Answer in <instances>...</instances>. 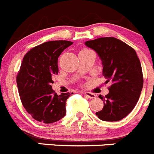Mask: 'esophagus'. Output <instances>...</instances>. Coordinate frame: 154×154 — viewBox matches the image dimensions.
Segmentation results:
<instances>
[{"mask_svg": "<svg viewBox=\"0 0 154 154\" xmlns=\"http://www.w3.org/2000/svg\"><path fill=\"white\" fill-rule=\"evenodd\" d=\"M83 94H84L85 96L87 97L88 98H89V99H92V98H94L95 97H96V95L94 94V93H91V92H84L83 93Z\"/></svg>", "mask_w": 154, "mask_h": 154, "instance_id": "34e87169", "label": "esophagus"}]
</instances>
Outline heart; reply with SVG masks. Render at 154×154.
I'll return each mask as SVG.
<instances>
[{"label": "heart", "instance_id": "1", "mask_svg": "<svg viewBox=\"0 0 154 154\" xmlns=\"http://www.w3.org/2000/svg\"><path fill=\"white\" fill-rule=\"evenodd\" d=\"M88 52H91V50H90L89 49H87V48H85V49H82L80 51V53H88ZM79 53V54H80Z\"/></svg>", "mask_w": 154, "mask_h": 154}]
</instances>
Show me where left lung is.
<instances>
[{
	"mask_svg": "<svg viewBox=\"0 0 154 154\" xmlns=\"http://www.w3.org/2000/svg\"><path fill=\"white\" fill-rule=\"evenodd\" d=\"M98 53L102 62L103 75L111 82L105 97L102 110L96 112L99 119L118 121L131 112L137 105L143 85L142 68L134 49L115 37H101L85 42Z\"/></svg>",
	"mask_w": 154,
	"mask_h": 154,
	"instance_id": "left-lung-1",
	"label": "left lung"
}]
</instances>
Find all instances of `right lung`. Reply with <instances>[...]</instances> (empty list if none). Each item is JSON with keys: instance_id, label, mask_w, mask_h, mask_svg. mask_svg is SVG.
Instances as JSON below:
<instances>
[{"instance_id": "1", "label": "right lung", "mask_w": 154, "mask_h": 154, "mask_svg": "<svg viewBox=\"0 0 154 154\" xmlns=\"http://www.w3.org/2000/svg\"><path fill=\"white\" fill-rule=\"evenodd\" d=\"M72 43L67 40L46 42L31 49L23 59L17 75L18 91L23 106L37 121L51 124L66 115V101L70 93L58 95L52 88V76L59 72V56Z\"/></svg>"}]
</instances>
